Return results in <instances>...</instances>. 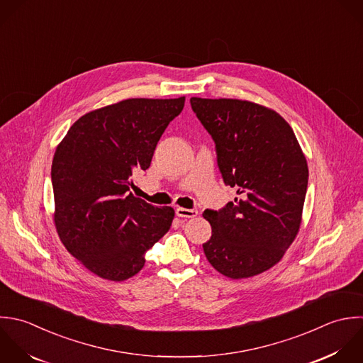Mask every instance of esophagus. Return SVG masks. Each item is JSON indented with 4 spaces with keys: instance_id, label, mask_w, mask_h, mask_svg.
<instances>
[{
    "instance_id": "obj_1",
    "label": "esophagus",
    "mask_w": 363,
    "mask_h": 363,
    "mask_svg": "<svg viewBox=\"0 0 363 363\" xmlns=\"http://www.w3.org/2000/svg\"><path fill=\"white\" fill-rule=\"evenodd\" d=\"M175 213L178 218H195L198 215L195 209H185V208H177Z\"/></svg>"
}]
</instances>
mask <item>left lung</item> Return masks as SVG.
Instances as JSON below:
<instances>
[{
  "label": "left lung",
  "mask_w": 363,
  "mask_h": 363,
  "mask_svg": "<svg viewBox=\"0 0 363 363\" xmlns=\"http://www.w3.org/2000/svg\"><path fill=\"white\" fill-rule=\"evenodd\" d=\"M191 107L215 143L225 185L239 195L203 212L212 226L205 256L226 277L260 274L280 262L298 233L307 160L290 124L267 107L201 97H191Z\"/></svg>",
  "instance_id": "8db88e82"
}]
</instances>
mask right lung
I'll use <instances>...</instances> for the list:
<instances>
[{
    "label": "right lung",
    "instance_id": "obj_1",
    "mask_svg": "<svg viewBox=\"0 0 363 363\" xmlns=\"http://www.w3.org/2000/svg\"><path fill=\"white\" fill-rule=\"evenodd\" d=\"M185 97L128 99L82 116L52 161L55 225L67 252L106 280L137 274L171 228L174 209L128 194Z\"/></svg>",
    "mask_w": 363,
    "mask_h": 363
}]
</instances>
